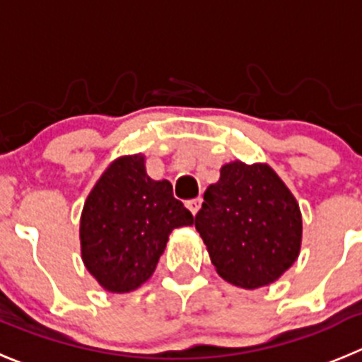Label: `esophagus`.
Segmentation results:
<instances>
[{
  "instance_id": "34e87169",
  "label": "esophagus",
  "mask_w": 362,
  "mask_h": 362,
  "mask_svg": "<svg viewBox=\"0 0 362 362\" xmlns=\"http://www.w3.org/2000/svg\"><path fill=\"white\" fill-rule=\"evenodd\" d=\"M185 205H187L189 211L192 212V216H197L198 211H200V207H202V198H194V200H189Z\"/></svg>"
}]
</instances>
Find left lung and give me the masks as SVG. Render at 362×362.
<instances>
[{
  "label": "left lung",
  "mask_w": 362,
  "mask_h": 362,
  "mask_svg": "<svg viewBox=\"0 0 362 362\" xmlns=\"http://www.w3.org/2000/svg\"><path fill=\"white\" fill-rule=\"evenodd\" d=\"M194 227L218 275L245 289L275 282L302 245L298 204L268 164L223 165L219 180L205 191Z\"/></svg>",
  "instance_id": "obj_1"
}]
</instances>
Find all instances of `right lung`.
Segmentation results:
<instances>
[{
	"label": "right lung",
	"mask_w": 362,
	"mask_h": 362,
	"mask_svg": "<svg viewBox=\"0 0 362 362\" xmlns=\"http://www.w3.org/2000/svg\"><path fill=\"white\" fill-rule=\"evenodd\" d=\"M192 223L173 185L148 177L143 155L119 157L83 204L82 261L103 289L130 293L153 275L171 230Z\"/></svg>",
	"instance_id": "add662e5"
}]
</instances>
